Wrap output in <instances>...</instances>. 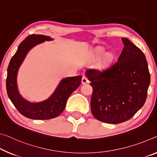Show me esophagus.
I'll return each instance as SVG.
<instances>
[{"label": "esophagus", "instance_id": "obj_1", "mask_svg": "<svg viewBox=\"0 0 157 157\" xmlns=\"http://www.w3.org/2000/svg\"><path fill=\"white\" fill-rule=\"evenodd\" d=\"M88 82H89V81H88V79L87 78V77L83 76V78H82V83L86 84V83H88Z\"/></svg>", "mask_w": 157, "mask_h": 157}]
</instances>
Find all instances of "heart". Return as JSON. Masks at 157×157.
<instances>
[{
    "label": "heart",
    "instance_id": "b5f03b06",
    "mask_svg": "<svg viewBox=\"0 0 157 157\" xmlns=\"http://www.w3.org/2000/svg\"><path fill=\"white\" fill-rule=\"evenodd\" d=\"M104 52H105V49L103 48H98L95 50V55L97 57H100L102 55ZM113 59V55L110 52H107L105 55H104L102 61V66H107V65L109 64Z\"/></svg>",
    "mask_w": 157,
    "mask_h": 157
}]
</instances>
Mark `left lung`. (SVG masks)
Segmentation results:
<instances>
[{
	"label": "left lung",
	"instance_id": "left-lung-1",
	"mask_svg": "<svg viewBox=\"0 0 157 157\" xmlns=\"http://www.w3.org/2000/svg\"><path fill=\"white\" fill-rule=\"evenodd\" d=\"M118 61L106 70L88 69L93 94L91 112L100 121L117 124L129 120L144 105L150 84L146 57L126 38Z\"/></svg>",
	"mask_w": 157,
	"mask_h": 157
}]
</instances>
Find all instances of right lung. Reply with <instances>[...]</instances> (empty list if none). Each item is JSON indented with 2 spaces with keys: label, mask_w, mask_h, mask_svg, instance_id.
<instances>
[{
  "label": "right lung",
  "mask_w": 157,
  "mask_h": 157,
  "mask_svg": "<svg viewBox=\"0 0 157 157\" xmlns=\"http://www.w3.org/2000/svg\"><path fill=\"white\" fill-rule=\"evenodd\" d=\"M44 35L32 34L26 37L18 46L8 67L6 79L7 93L11 102L20 114L29 119L45 120L55 118L63 112L67 99L80 86L82 76L67 77L62 79L54 93L49 98L42 102H31L20 95L17 88V77L20 67L29 51L36 45L52 40Z\"/></svg>",
  "instance_id": "add662e5"
}]
</instances>
